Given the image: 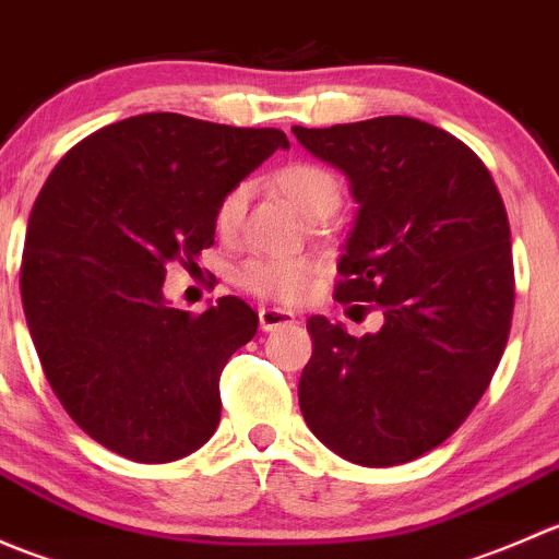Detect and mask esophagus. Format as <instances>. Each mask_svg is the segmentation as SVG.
<instances>
[{"label":"esophagus","mask_w":559,"mask_h":559,"mask_svg":"<svg viewBox=\"0 0 559 559\" xmlns=\"http://www.w3.org/2000/svg\"><path fill=\"white\" fill-rule=\"evenodd\" d=\"M286 324H295V313L292 311H281V308H259V326H262L264 332H273Z\"/></svg>","instance_id":"obj_1"}]
</instances>
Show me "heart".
Segmentation results:
<instances>
[{"mask_svg": "<svg viewBox=\"0 0 559 559\" xmlns=\"http://www.w3.org/2000/svg\"><path fill=\"white\" fill-rule=\"evenodd\" d=\"M273 183L292 205L308 218H324L341 202V180L313 162H295L273 175ZM246 189L235 186L218 200L216 229L233 235L243 216ZM313 262L300 257H251L238 267V284L251 295L275 302H297L308 295L313 281Z\"/></svg>", "mask_w": 559, "mask_h": 559, "instance_id": "1", "label": "heart"}]
</instances>
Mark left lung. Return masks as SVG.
Instances as JSON below:
<instances>
[{
    "label": "left lung",
    "instance_id": "obj_1",
    "mask_svg": "<svg viewBox=\"0 0 559 559\" xmlns=\"http://www.w3.org/2000/svg\"><path fill=\"white\" fill-rule=\"evenodd\" d=\"M292 132L346 173L359 202L335 300L384 311V326L362 337L308 319L300 411L343 460L403 465L467 419L503 357L514 316L506 205L484 162L419 118Z\"/></svg>",
    "mask_w": 559,
    "mask_h": 559
}]
</instances>
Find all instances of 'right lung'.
<instances>
[{
    "instance_id": "obj_1",
    "label": "right lung",
    "mask_w": 559,
    "mask_h": 559,
    "mask_svg": "<svg viewBox=\"0 0 559 559\" xmlns=\"http://www.w3.org/2000/svg\"><path fill=\"white\" fill-rule=\"evenodd\" d=\"M281 129L180 112L123 118L70 148L35 200L21 300L50 389L78 427L134 462L197 452L222 416L218 379L257 335L240 297L202 313L167 306V264L213 246L216 205Z\"/></svg>"
}]
</instances>
